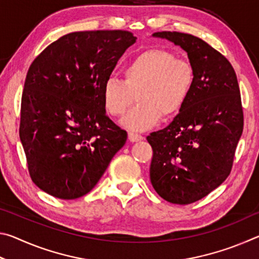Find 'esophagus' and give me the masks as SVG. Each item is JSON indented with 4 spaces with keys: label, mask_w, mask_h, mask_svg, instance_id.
<instances>
[{
    "label": "esophagus",
    "mask_w": 259,
    "mask_h": 259,
    "mask_svg": "<svg viewBox=\"0 0 259 259\" xmlns=\"http://www.w3.org/2000/svg\"><path fill=\"white\" fill-rule=\"evenodd\" d=\"M128 138H129V140L130 142H139V140H142V139H144V137L142 135H139V134H136V133H134V131H130V133L128 134Z\"/></svg>",
    "instance_id": "esophagus-1"
}]
</instances>
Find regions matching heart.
<instances>
[{"label": "heart", "instance_id": "obj_1", "mask_svg": "<svg viewBox=\"0 0 259 259\" xmlns=\"http://www.w3.org/2000/svg\"><path fill=\"white\" fill-rule=\"evenodd\" d=\"M123 81L105 80L102 100L105 111L120 117L138 96L139 105L121 121L125 128L143 131L161 120L174 119L191 98L195 68L191 61L177 58L163 49H148L136 55L123 67Z\"/></svg>", "mask_w": 259, "mask_h": 259}]
</instances>
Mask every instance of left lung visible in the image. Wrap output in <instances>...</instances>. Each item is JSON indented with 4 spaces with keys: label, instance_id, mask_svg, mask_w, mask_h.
<instances>
[{
    "label": "left lung",
    "instance_id": "obj_1",
    "mask_svg": "<svg viewBox=\"0 0 259 259\" xmlns=\"http://www.w3.org/2000/svg\"><path fill=\"white\" fill-rule=\"evenodd\" d=\"M187 52L195 85L183 111L166 128L147 136L151 183L162 199L190 204L229 177L243 131L236 74L221 52L194 35L156 32Z\"/></svg>",
    "mask_w": 259,
    "mask_h": 259
}]
</instances>
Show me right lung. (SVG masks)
Segmentation results:
<instances>
[{
    "mask_svg": "<svg viewBox=\"0 0 259 259\" xmlns=\"http://www.w3.org/2000/svg\"><path fill=\"white\" fill-rule=\"evenodd\" d=\"M136 38L122 29L69 33L29 66L19 137L29 176L48 194L85 195L125 144L128 134L106 115L102 89Z\"/></svg>",
    "mask_w": 259,
    "mask_h": 259,
    "instance_id": "obj_1",
    "label": "right lung"
}]
</instances>
